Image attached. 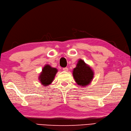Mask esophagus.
I'll list each match as a JSON object with an SVG mask.
<instances>
[{
    "mask_svg": "<svg viewBox=\"0 0 131 131\" xmlns=\"http://www.w3.org/2000/svg\"><path fill=\"white\" fill-rule=\"evenodd\" d=\"M68 70L69 69H68V68H63V70L65 71V72H68Z\"/></svg>",
    "mask_w": 131,
    "mask_h": 131,
    "instance_id": "obj_1",
    "label": "esophagus"
}]
</instances>
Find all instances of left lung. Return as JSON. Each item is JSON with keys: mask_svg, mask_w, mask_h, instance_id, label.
I'll return each mask as SVG.
<instances>
[{"mask_svg": "<svg viewBox=\"0 0 131 131\" xmlns=\"http://www.w3.org/2000/svg\"><path fill=\"white\" fill-rule=\"evenodd\" d=\"M73 75L77 84L85 87L91 84L94 77V72L91 67L81 59H79L73 69Z\"/></svg>", "mask_w": 131, "mask_h": 131, "instance_id": "8db88e82", "label": "left lung"}]
</instances>
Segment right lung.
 Masks as SVG:
<instances>
[{"label":"right lung","mask_w":131,"mask_h":131,"mask_svg":"<svg viewBox=\"0 0 131 131\" xmlns=\"http://www.w3.org/2000/svg\"><path fill=\"white\" fill-rule=\"evenodd\" d=\"M57 72V69L51 67L50 65L47 64L43 68L42 72L39 75L38 80L42 85L47 86L53 81Z\"/></svg>","instance_id":"right-lung-1"}]
</instances>
